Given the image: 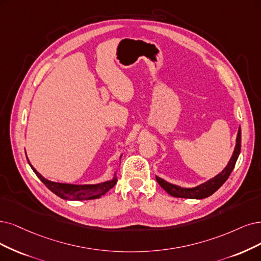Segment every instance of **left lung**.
Instances as JSON below:
<instances>
[{"label":"left lung","mask_w":261,"mask_h":261,"mask_svg":"<svg viewBox=\"0 0 261 261\" xmlns=\"http://www.w3.org/2000/svg\"><path fill=\"white\" fill-rule=\"evenodd\" d=\"M241 151V127L239 128L238 131V136H237V144L236 147L232 153V157L229 160L227 167L221 171V173L217 174L215 177L208 179L207 181L203 182L197 187L194 188H182L176 185L170 184V182L166 181L165 179H162L158 176H156V179L158 181V184L165 189L168 194L172 197H176V198H186V199H204L210 197L211 195H213L214 192L219 189V187L224 184V182L228 179L230 176L231 172H232L236 162L239 158Z\"/></svg>","instance_id":"obj_1"}]
</instances>
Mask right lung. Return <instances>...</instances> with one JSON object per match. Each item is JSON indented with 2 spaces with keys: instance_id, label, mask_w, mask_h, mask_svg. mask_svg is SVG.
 Instances as JSON below:
<instances>
[{
  "instance_id": "add662e5",
  "label": "right lung",
  "mask_w": 261,
  "mask_h": 261,
  "mask_svg": "<svg viewBox=\"0 0 261 261\" xmlns=\"http://www.w3.org/2000/svg\"><path fill=\"white\" fill-rule=\"evenodd\" d=\"M28 162L29 165H30L31 169L34 171L36 176L44 182V185L50 191H53L55 195L64 200L81 201V200L98 199L101 196L105 195L106 192H108L111 188H113L116 185V182H117L116 174L113 177V179L106 180L95 185H73V184H63V182H56V181H51L44 178L40 173L32 167L30 161L28 160Z\"/></svg>"
}]
</instances>
